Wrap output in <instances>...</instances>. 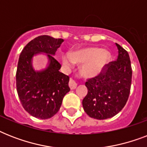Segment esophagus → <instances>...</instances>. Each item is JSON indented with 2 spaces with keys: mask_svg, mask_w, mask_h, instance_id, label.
I'll return each instance as SVG.
<instances>
[{
  "mask_svg": "<svg viewBox=\"0 0 147 147\" xmlns=\"http://www.w3.org/2000/svg\"><path fill=\"white\" fill-rule=\"evenodd\" d=\"M69 85L70 88L71 90L75 89L76 87H77V83L75 82V80H73L72 78H70V80H69Z\"/></svg>",
  "mask_w": 147,
  "mask_h": 147,
  "instance_id": "34e87169",
  "label": "esophagus"
}]
</instances>
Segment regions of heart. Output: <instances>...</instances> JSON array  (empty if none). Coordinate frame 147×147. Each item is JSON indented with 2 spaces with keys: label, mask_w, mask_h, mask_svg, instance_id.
Listing matches in <instances>:
<instances>
[{
  "label": "heart",
  "mask_w": 147,
  "mask_h": 147,
  "mask_svg": "<svg viewBox=\"0 0 147 147\" xmlns=\"http://www.w3.org/2000/svg\"><path fill=\"white\" fill-rule=\"evenodd\" d=\"M110 58V53L106 49L90 47L76 51L70 55H65L62 58V62L69 68L74 63L83 64L82 73L85 77H92L102 71L104 67L109 62Z\"/></svg>",
  "instance_id": "1"
}]
</instances>
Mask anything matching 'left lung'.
Masks as SVG:
<instances>
[{
  "instance_id": "obj_1",
  "label": "left lung",
  "mask_w": 147,
  "mask_h": 147,
  "mask_svg": "<svg viewBox=\"0 0 147 147\" xmlns=\"http://www.w3.org/2000/svg\"><path fill=\"white\" fill-rule=\"evenodd\" d=\"M116 61L106 65L98 76L85 82L88 94L82 100L85 113L92 118L105 120L118 114L127 101L132 82L129 54L117 43Z\"/></svg>"
}]
</instances>
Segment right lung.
<instances>
[{"instance_id": "add662e5", "label": "right lung", "mask_w": 147, "mask_h": 147, "mask_svg": "<svg viewBox=\"0 0 147 147\" xmlns=\"http://www.w3.org/2000/svg\"><path fill=\"white\" fill-rule=\"evenodd\" d=\"M63 41L40 36L28 42L20 55L16 73L17 94L24 109L36 118L54 116L70 91L69 77L59 71L61 64L53 56ZM40 52L47 53L50 64L43 71L36 72L32 67V58Z\"/></svg>"}]
</instances>
